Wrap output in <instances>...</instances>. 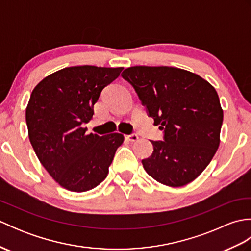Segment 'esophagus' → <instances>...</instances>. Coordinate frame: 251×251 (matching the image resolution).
Here are the masks:
<instances>
[{"mask_svg": "<svg viewBox=\"0 0 251 251\" xmlns=\"http://www.w3.org/2000/svg\"><path fill=\"white\" fill-rule=\"evenodd\" d=\"M125 138H126L127 140H129V141H131V142H135V141H137L138 139H139V137H138V135H137V134L126 135V136H125Z\"/></svg>", "mask_w": 251, "mask_h": 251, "instance_id": "esophagus-1", "label": "esophagus"}]
</instances>
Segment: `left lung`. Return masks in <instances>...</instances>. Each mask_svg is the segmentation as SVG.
Listing matches in <instances>:
<instances>
[{"label": "left lung", "mask_w": 251, "mask_h": 251, "mask_svg": "<svg viewBox=\"0 0 251 251\" xmlns=\"http://www.w3.org/2000/svg\"><path fill=\"white\" fill-rule=\"evenodd\" d=\"M137 93L164 141L141 163L159 183L182 186L202 173L220 143L223 111L216 89L204 78L173 67L127 68L122 73Z\"/></svg>", "instance_id": "1"}]
</instances>
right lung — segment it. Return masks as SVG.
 Here are the masks:
<instances>
[{
    "instance_id": "obj_1",
    "label": "right lung",
    "mask_w": 251,
    "mask_h": 251,
    "mask_svg": "<svg viewBox=\"0 0 251 251\" xmlns=\"http://www.w3.org/2000/svg\"><path fill=\"white\" fill-rule=\"evenodd\" d=\"M123 68L78 66L45 77L25 110L29 139L37 158L62 188L89 191L106 178L122 134L87 135L84 128L104 87Z\"/></svg>"
}]
</instances>
